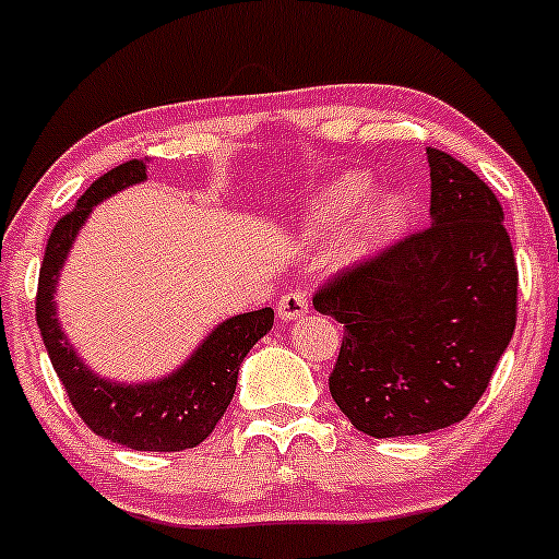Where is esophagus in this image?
I'll use <instances>...</instances> for the list:
<instances>
[{
	"label": "esophagus",
	"instance_id": "34e87169",
	"mask_svg": "<svg viewBox=\"0 0 559 559\" xmlns=\"http://www.w3.org/2000/svg\"><path fill=\"white\" fill-rule=\"evenodd\" d=\"M306 309H309V298H306L301 290L285 293V296H282L280 304H277L280 320H285V322L298 320V317H304Z\"/></svg>",
	"mask_w": 559,
	"mask_h": 559
}]
</instances>
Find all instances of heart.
Returning <instances> with one entry per match:
<instances>
[{
  "instance_id": "b5f03b06",
  "label": "heart",
  "mask_w": 559,
  "mask_h": 559,
  "mask_svg": "<svg viewBox=\"0 0 559 559\" xmlns=\"http://www.w3.org/2000/svg\"><path fill=\"white\" fill-rule=\"evenodd\" d=\"M368 191V176H362V173H346L344 178L330 183L328 189H322L320 194L309 202L306 221H309V226L314 231H341L349 224L354 210L362 205ZM407 215H411V207H407L405 197H402L400 191H386V194L376 197V200L359 213L357 229L354 231H357V239L365 248H378V245L389 242V239H394L402 229H405Z\"/></svg>"
}]
</instances>
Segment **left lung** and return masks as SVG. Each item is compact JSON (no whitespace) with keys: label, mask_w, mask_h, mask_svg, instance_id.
<instances>
[{"label":"left lung","mask_w":559,"mask_h":559,"mask_svg":"<svg viewBox=\"0 0 559 559\" xmlns=\"http://www.w3.org/2000/svg\"><path fill=\"white\" fill-rule=\"evenodd\" d=\"M429 226L335 274L314 309L344 325L330 394L354 429L426 435L464 421L518 322V263L488 183L426 148Z\"/></svg>","instance_id":"8db88e82"}]
</instances>
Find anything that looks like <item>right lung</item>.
<instances>
[{"instance_id": "add662e5", "label": "right lung", "mask_w": 559, "mask_h": 559, "mask_svg": "<svg viewBox=\"0 0 559 559\" xmlns=\"http://www.w3.org/2000/svg\"><path fill=\"white\" fill-rule=\"evenodd\" d=\"M141 181H146L143 159L124 162L100 176L76 200L74 210L58 221L39 269L37 325L71 405L95 435L133 450L170 453L207 440L234 397L239 365L255 341L272 330L274 309L266 306L221 322L181 368L159 381L117 383L93 373L63 335L56 311V285L66 255L93 207Z\"/></svg>"}]
</instances>
